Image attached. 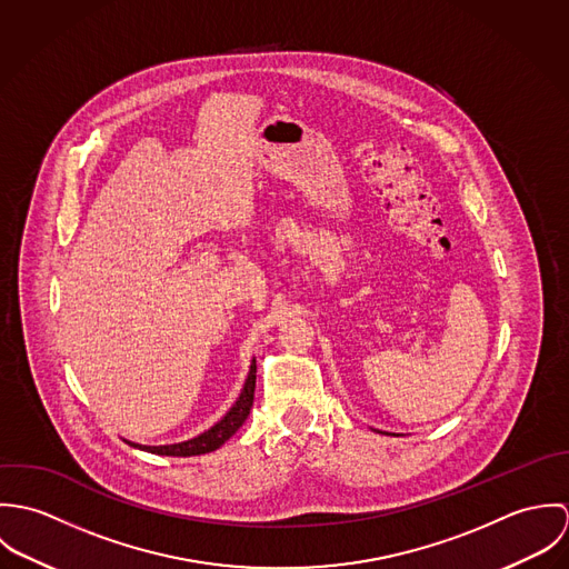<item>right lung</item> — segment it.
<instances>
[{
    "label": "right lung",
    "instance_id": "add662e5",
    "mask_svg": "<svg viewBox=\"0 0 569 569\" xmlns=\"http://www.w3.org/2000/svg\"><path fill=\"white\" fill-rule=\"evenodd\" d=\"M253 390H256V361H251L249 366V375L244 379L241 397L237 399V403L230 407V411L217 422L212 425L208 431L199 433L197 438H190L186 442H174V445H160V447H147V445H136L129 442L136 449L149 451V453H158V456H174V458H188V456H201V453H210L217 451L226 440H230L239 427L243 425L244 418L249 416V409L253 403Z\"/></svg>",
    "mask_w": 569,
    "mask_h": 569
}]
</instances>
